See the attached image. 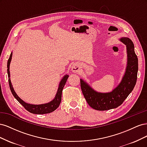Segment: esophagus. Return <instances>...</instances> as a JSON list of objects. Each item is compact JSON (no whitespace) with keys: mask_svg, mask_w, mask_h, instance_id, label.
Masks as SVG:
<instances>
[{"mask_svg":"<svg viewBox=\"0 0 147 147\" xmlns=\"http://www.w3.org/2000/svg\"><path fill=\"white\" fill-rule=\"evenodd\" d=\"M80 70V65L78 64H74L72 67V70L74 72H77Z\"/></svg>","mask_w":147,"mask_h":147,"instance_id":"obj_1","label":"esophagus"}]
</instances>
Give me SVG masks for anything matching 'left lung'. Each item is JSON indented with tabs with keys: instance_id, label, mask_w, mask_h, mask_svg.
I'll return each mask as SVG.
<instances>
[{
	"instance_id": "obj_1",
	"label": "left lung",
	"mask_w": 147,
	"mask_h": 147,
	"mask_svg": "<svg viewBox=\"0 0 147 147\" xmlns=\"http://www.w3.org/2000/svg\"><path fill=\"white\" fill-rule=\"evenodd\" d=\"M120 40L126 45L127 65L121 83L115 90L108 93L97 92L80 80L81 89L84 98L89 105L95 110L103 111L118 107L123 104L136 85L138 58L134 51V43L127 37H123Z\"/></svg>"
}]
</instances>
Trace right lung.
Instances as JSON below:
<instances>
[{
    "instance_id": "obj_1",
    "label": "right lung",
    "mask_w": 147,
    "mask_h": 147,
    "mask_svg": "<svg viewBox=\"0 0 147 147\" xmlns=\"http://www.w3.org/2000/svg\"><path fill=\"white\" fill-rule=\"evenodd\" d=\"M12 57V53L10 56L9 59L8 60L7 63V72H8V83H9V86L10 90L12 92V94L14 96L16 99L20 103L23 105L25 108L26 110H27L28 112L34 113V114H45V113H51L53 111H55L57 107H58L61 101V97H62V92H63V90L64 88V86H65V84L66 83L67 80L68 79L69 75H65L64 77V78L62 79L61 82H60L59 86L58 88V90H57V94L55 96V98L53 99L52 101H51L49 103L45 104H42V105H32V104H29L28 103H26L23 100L21 99L20 97L18 96V95L16 94L14 90H13V88L12 86V84L11 83L10 78V64L11 62Z\"/></svg>"
}]
</instances>
